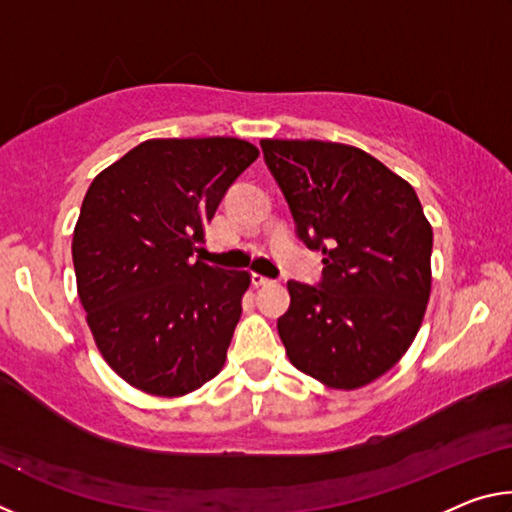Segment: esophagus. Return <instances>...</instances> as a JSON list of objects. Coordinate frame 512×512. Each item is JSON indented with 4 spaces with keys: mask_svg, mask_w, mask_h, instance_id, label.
<instances>
[{
    "mask_svg": "<svg viewBox=\"0 0 512 512\" xmlns=\"http://www.w3.org/2000/svg\"><path fill=\"white\" fill-rule=\"evenodd\" d=\"M250 280H253V287H268V284H273L271 280H268V277L259 275V273H253V277H250Z\"/></svg>",
    "mask_w": 512,
    "mask_h": 512,
    "instance_id": "1",
    "label": "esophagus"
}]
</instances>
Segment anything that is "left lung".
Segmentation results:
<instances>
[{"mask_svg":"<svg viewBox=\"0 0 512 512\" xmlns=\"http://www.w3.org/2000/svg\"><path fill=\"white\" fill-rule=\"evenodd\" d=\"M262 151L298 237L323 253L318 287L289 280L277 332L300 372L354 391L391 370L418 334L431 225L415 189L357 146L262 140Z\"/></svg>","mask_w":512,"mask_h":512,"instance_id":"obj_1","label":"left lung"}]
</instances>
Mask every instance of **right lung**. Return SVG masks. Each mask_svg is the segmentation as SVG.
<instances>
[{
    "instance_id": "1",
    "label": "right lung",
    "mask_w": 512,
    "mask_h": 512,
    "mask_svg": "<svg viewBox=\"0 0 512 512\" xmlns=\"http://www.w3.org/2000/svg\"><path fill=\"white\" fill-rule=\"evenodd\" d=\"M257 155L237 137L146 140L83 198L72 259L85 318L108 366L144 393L187 395L223 368L250 273L192 255Z\"/></svg>"
}]
</instances>
